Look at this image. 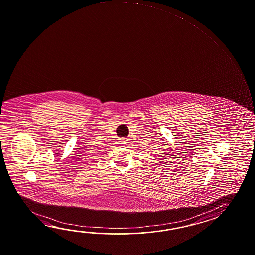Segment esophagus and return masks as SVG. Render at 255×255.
I'll use <instances>...</instances> for the list:
<instances>
[{
	"label": "esophagus",
	"instance_id": "1",
	"mask_svg": "<svg viewBox=\"0 0 255 255\" xmlns=\"http://www.w3.org/2000/svg\"><path fill=\"white\" fill-rule=\"evenodd\" d=\"M120 142H121L122 146H126V144H127V141L125 140V139H122L121 141Z\"/></svg>",
	"mask_w": 255,
	"mask_h": 255
}]
</instances>
